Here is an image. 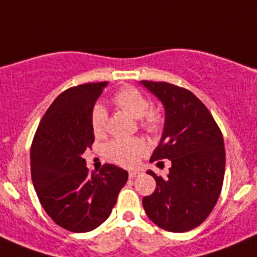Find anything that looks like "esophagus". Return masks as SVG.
Here are the masks:
<instances>
[{"instance_id":"34e87169","label":"esophagus","mask_w":257,"mask_h":257,"mask_svg":"<svg viewBox=\"0 0 257 257\" xmlns=\"http://www.w3.org/2000/svg\"><path fill=\"white\" fill-rule=\"evenodd\" d=\"M140 175V171H138V170H131V171H128V176H130V179H135L136 176H139Z\"/></svg>"}]
</instances>
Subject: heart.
<instances>
[{"mask_svg":"<svg viewBox=\"0 0 257 257\" xmlns=\"http://www.w3.org/2000/svg\"><path fill=\"white\" fill-rule=\"evenodd\" d=\"M115 105L131 117L140 119L142 127L148 133H158L162 124V117L143 92L134 87L121 90L113 97ZM91 126L95 135H103L106 127V110L103 105H95L91 113ZM147 144L143 139H115L105 147V154L109 160L118 165L131 166L140 156L147 152Z\"/></svg>","mask_w":257,"mask_h":257,"instance_id":"1","label":"heart"}]
</instances>
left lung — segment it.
Segmentation results:
<instances>
[{"label": "left lung", "mask_w": 257, "mask_h": 257, "mask_svg": "<svg viewBox=\"0 0 257 257\" xmlns=\"http://www.w3.org/2000/svg\"><path fill=\"white\" fill-rule=\"evenodd\" d=\"M140 83L165 108L163 133L151 162L171 161L166 178L147 171L157 187L153 194L143 198V207L165 230H192L210 215L221 192L225 174L221 131L205 104L187 88L167 82Z\"/></svg>", "instance_id": "left-lung-1"}]
</instances>
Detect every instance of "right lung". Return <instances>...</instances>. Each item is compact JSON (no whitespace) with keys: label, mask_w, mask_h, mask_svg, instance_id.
<instances>
[{"label":"right lung","mask_w":257,"mask_h":257,"mask_svg":"<svg viewBox=\"0 0 257 257\" xmlns=\"http://www.w3.org/2000/svg\"><path fill=\"white\" fill-rule=\"evenodd\" d=\"M108 82L61 92L49 106L31 148L33 187L46 213L74 233L94 230L109 217L128 174L114 165L88 172L82 154L94 143L91 113Z\"/></svg>","instance_id":"right-lung-1"}]
</instances>
